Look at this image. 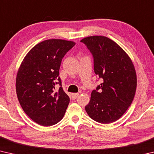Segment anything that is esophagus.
Listing matches in <instances>:
<instances>
[{
  "label": "esophagus",
  "mask_w": 154,
  "mask_h": 154,
  "mask_svg": "<svg viewBox=\"0 0 154 154\" xmlns=\"http://www.w3.org/2000/svg\"><path fill=\"white\" fill-rule=\"evenodd\" d=\"M79 93H73L72 94H71V96H72V100H75V99H76L78 96H79Z\"/></svg>",
  "instance_id": "34e87169"
}]
</instances>
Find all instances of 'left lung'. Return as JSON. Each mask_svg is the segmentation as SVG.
Listing matches in <instances>:
<instances>
[{
  "label": "left lung",
  "mask_w": 154,
  "mask_h": 154,
  "mask_svg": "<svg viewBox=\"0 0 154 154\" xmlns=\"http://www.w3.org/2000/svg\"><path fill=\"white\" fill-rule=\"evenodd\" d=\"M94 59V71L103 82L91 94L85 111L101 124L116 122L131 105L137 89V75L130 57L120 46L106 36L85 37Z\"/></svg>",
  "instance_id": "obj_1"
}]
</instances>
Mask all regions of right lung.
Segmentation results:
<instances>
[{
    "label": "right lung",
    "mask_w": 154,
    "mask_h": 154,
    "mask_svg": "<svg viewBox=\"0 0 154 154\" xmlns=\"http://www.w3.org/2000/svg\"><path fill=\"white\" fill-rule=\"evenodd\" d=\"M75 45L62 39L42 41L30 49L18 70V100L27 116L41 126L58 123L66 112L70 98L62 87L59 70L62 58Z\"/></svg>",
    "instance_id": "right-lung-1"
}]
</instances>
